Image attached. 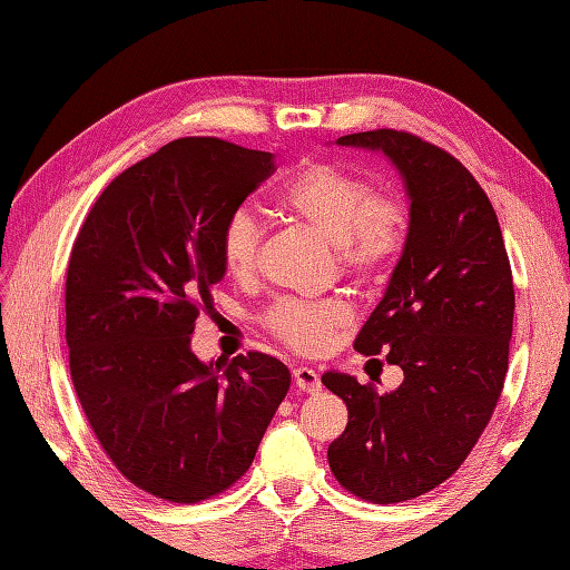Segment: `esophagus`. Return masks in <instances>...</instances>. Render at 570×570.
Masks as SVG:
<instances>
[{"label": "esophagus", "instance_id": "esophagus-1", "mask_svg": "<svg viewBox=\"0 0 570 570\" xmlns=\"http://www.w3.org/2000/svg\"><path fill=\"white\" fill-rule=\"evenodd\" d=\"M292 377H294V384L298 386L301 392L313 394V392L321 390V377H318V372L313 370V367H294Z\"/></svg>", "mask_w": 570, "mask_h": 570}]
</instances>
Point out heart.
Wrapping results in <instances>:
<instances>
[{
  "label": "heart",
  "instance_id": "1",
  "mask_svg": "<svg viewBox=\"0 0 570 570\" xmlns=\"http://www.w3.org/2000/svg\"><path fill=\"white\" fill-rule=\"evenodd\" d=\"M278 203L296 220L337 249L347 274L380 282L392 269L406 242V213L392 198L374 196L365 178L328 161L306 164L284 186ZM262 220L249 205H239L220 227V262L235 278H249L262 249ZM353 318L343 298H286L266 311L264 325L298 353H318Z\"/></svg>",
  "mask_w": 570,
  "mask_h": 570
}]
</instances>
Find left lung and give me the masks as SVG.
Returning <instances> with one entry per match:
<instances>
[{
	"label": "left lung",
	"instance_id": "8db88e82",
	"mask_svg": "<svg viewBox=\"0 0 570 570\" xmlns=\"http://www.w3.org/2000/svg\"><path fill=\"white\" fill-rule=\"evenodd\" d=\"M337 144L382 151L409 196L402 257L355 337L357 353H382L404 382L377 394L350 374H323L347 406V426L328 445L335 480L360 500L394 504L451 478L498 406L512 341V266L490 198L455 156L396 129Z\"/></svg>",
	"mask_w": 570,
	"mask_h": 570
}]
</instances>
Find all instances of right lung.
Returning a JSON list of instances; mask_svg holds the SVG:
<instances>
[{
    "label": "right lung",
    "mask_w": 570,
    "mask_h": 570,
    "mask_svg": "<svg viewBox=\"0 0 570 570\" xmlns=\"http://www.w3.org/2000/svg\"><path fill=\"white\" fill-rule=\"evenodd\" d=\"M274 156L168 141L95 200L66 278L70 377L92 433L139 490L193 504L245 475L292 374L264 353L200 362V306L223 282L220 227Z\"/></svg>",
    "instance_id": "1"
}]
</instances>
